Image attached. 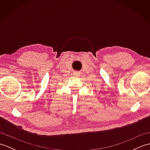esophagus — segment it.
<instances>
[{
    "mask_svg": "<svg viewBox=\"0 0 150 150\" xmlns=\"http://www.w3.org/2000/svg\"><path fill=\"white\" fill-rule=\"evenodd\" d=\"M73 75L75 76V77H79V76H80V73L78 71H75L73 73Z\"/></svg>",
    "mask_w": 150,
    "mask_h": 150,
    "instance_id": "34e87169",
    "label": "esophagus"
}]
</instances>
